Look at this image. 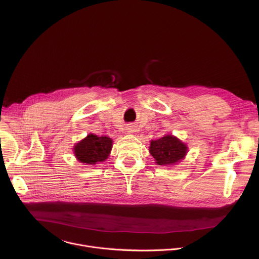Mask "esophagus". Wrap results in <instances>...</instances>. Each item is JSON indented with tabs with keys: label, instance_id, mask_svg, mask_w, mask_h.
Instances as JSON below:
<instances>
[{
	"label": "esophagus",
	"instance_id": "34e87169",
	"mask_svg": "<svg viewBox=\"0 0 259 259\" xmlns=\"http://www.w3.org/2000/svg\"><path fill=\"white\" fill-rule=\"evenodd\" d=\"M133 129H134V128H133V127H132V126H129V127H128V128H127V130H128V132H133V131H134V130H133Z\"/></svg>",
	"mask_w": 259,
	"mask_h": 259
}]
</instances>
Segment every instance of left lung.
<instances>
[{
	"label": "left lung",
	"mask_w": 259,
	"mask_h": 259,
	"mask_svg": "<svg viewBox=\"0 0 259 259\" xmlns=\"http://www.w3.org/2000/svg\"><path fill=\"white\" fill-rule=\"evenodd\" d=\"M188 147L172 135H166L158 140H152L150 153L158 165H172L184 158Z\"/></svg>",
	"instance_id": "left-lung-1"
}]
</instances>
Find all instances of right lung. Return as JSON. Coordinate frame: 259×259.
<instances>
[{
	"label": "right lung",
	"instance_id": "obj_1",
	"mask_svg": "<svg viewBox=\"0 0 259 259\" xmlns=\"http://www.w3.org/2000/svg\"><path fill=\"white\" fill-rule=\"evenodd\" d=\"M113 146V140L106 136L89 134L73 147L77 159L81 163L94 165L107 159Z\"/></svg>",
	"mask_w": 259,
	"mask_h": 259
}]
</instances>
